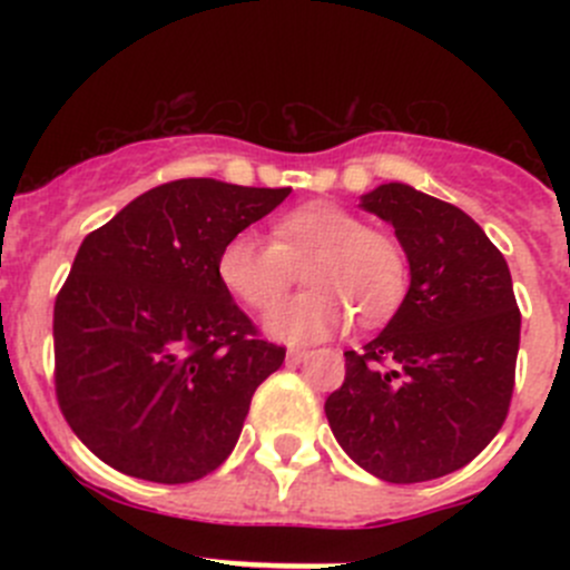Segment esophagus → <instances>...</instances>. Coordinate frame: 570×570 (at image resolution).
I'll return each mask as SVG.
<instances>
[{"mask_svg": "<svg viewBox=\"0 0 570 570\" xmlns=\"http://www.w3.org/2000/svg\"><path fill=\"white\" fill-rule=\"evenodd\" d=\"M306 358H308L306 347H292L289 353H286V364H303Z\"/></svg>", "mask_w": 570, "mask_h": 570, "instance_id": "obj_1", "label": "esophagus"}]
</instances>
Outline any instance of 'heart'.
Masks as SVG:
<instances>
[{
  "label": "heart",
  "mask_w": 570,
  "mask_h": 570,
  "mask_svg": "<svg viewBox=\"0 0 570 570\" xmlns=\"http://www.w3.org/2000/svg\"><path fill=\"white\" fill-rule=\"evenodd\" d=\"M303 267L306 289L278 303L264 331L289 344L314 342L350 322L377 325L407 292V258L392 234L327 200L289 209L273 223V243L239 232L217 253V278L245 306H273Z\"/></svg>",
  "instance_id": "1"
}]
</instances>
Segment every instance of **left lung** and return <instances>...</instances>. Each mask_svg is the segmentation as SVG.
<instances>
[{
  "mask_svg": "<svg viewBox=\"0 0 570 570\" xmlns=\"http://www.w3.org/2000/svg\"><path fill=\"white\" fill-rule=\"evenodd\" d=\"M392 223L411 264L396 314L344 353L325 400L342 450L386 482H424L474 461L508 419L521 312L504 256L458 206L407 184L361 198Z\"/></svg>",
  "mask_w": 570,
  "mask_h": 570,
  "instance_id": "8db88e82",
  "label": "left lung"
}]
</instances>
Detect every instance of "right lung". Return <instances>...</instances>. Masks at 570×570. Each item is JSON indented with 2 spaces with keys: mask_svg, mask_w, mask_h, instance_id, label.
I'll return each mask as SVG.
<instances>
[{
  "mask_svg": "<svg viewBox=\"0 0 570 570\" xmlns=\"http://www.w3.org/2000/svg\"><path fill=\"white\" fill-rule=\"evenodd\" d=\"M292 187L159 184L90 232L55 301V392L77 439L140 480L193 482L237 444L286 347L258 336L217 253Z\"/></svg>",
  "mask_w": 570,
  "mask_h": 570,
  "instance_id": "right-lung-1",
  "label": "right lung"
}]
</instances>
